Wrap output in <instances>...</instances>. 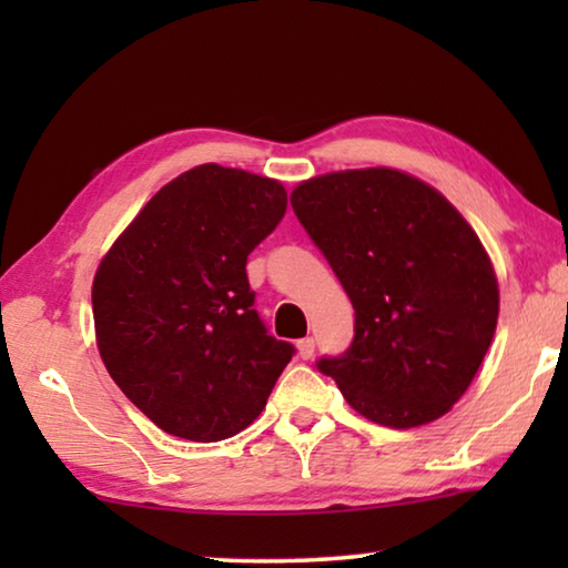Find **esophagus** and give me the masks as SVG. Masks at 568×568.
<instances>
[{
  "mask_svg": "<svg viewBox=\"0 0 568 568\" xmlns=\"http://www.w3.org/2000/svg\"><path fill=\"white\" fill-rule=\"evenodd\" d=\"M313 353H315V341L313 338H301V341H297V355H301L303 361L313 358Z\"/></svg>",
  "mask_w": 568,
  "mask_h": 568,
  "instance_id": "34e87169",
  "label": "esophagus"
}]
</instances>
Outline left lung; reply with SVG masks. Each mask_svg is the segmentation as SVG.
I'll use <instances>...</instances> for the list:
<instances>
[{
    "instance_id": "left-lung-1",
    "label": "left lung",
    "mask_w": 568,
    "mask_h": 568,
    "mask_svg": "<svg viewBox=\"0 0 568 568\" xmlns=\"http://www.w3.org/2000/svg\"><path fill=\"white\" fill-rule=\"evenodd\" d=\"M291 205L355 311L351 348L318 371L381 426L444 416L498 321L496 273L474 227L438 190L390 168L305 180Z\"/></svg>"
}]
</instances>
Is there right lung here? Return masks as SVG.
Returning <instances> with one entry per match:
<instances>
[{
	"label": "right lung",
	"mask_w": 568,
	"mask_h": 568,
	"mask_svg": "<svg viewBox=\"0 0 568 568\" xmlns=\"http://www.w3.org/2000/svg\"><path fill=\"white\" fill-rule=\"evenodd\" d=\"M285 207L277 180L207 162L168 182L102 257L92 315L104 368L165 434H240L291 363L245 273Z\"/></svg>",
	"instance_id": "right-lung-1"
}]
</instances>
